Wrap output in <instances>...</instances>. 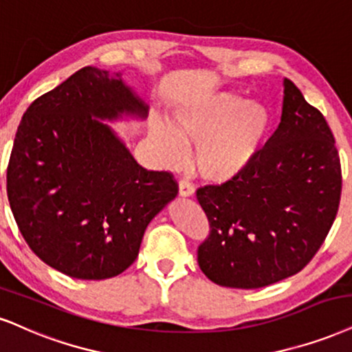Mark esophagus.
Returning <instances> with one entry per match:
<instances>
[{"label": "esophagus", "instance_id": "34e87169", "mask_svg": "<svg viewBox=\"0 0 352 352\" xmlns=\"http://www.w3.org/2000/svg\"><path fill=\"white\" fill-rule=\"evenodd\" d=\"M179 196L181 197H192L194 196V188L188 181H181L179 183Z\"/></svg>", "mask_w": 352, "mask_h": 352}]
</instances>
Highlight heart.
<instances>
[{"mask_svg": "<svg viewBox=\"0 0 352 352\" xmlns=\"http://www.w3.org/2000/svg\"><path fill=\"white\" fill-rule=\"evenodd\" d=\"M271 130V112L263 102L222 93L179 104L168 122L151 119L148 135L169 163L183 156L184 145H196L192 166L202 181L225 184L248 169Z\"/></svg>", "mask_w": 352, "mask_h": 352, "instance_id": "b5f03b06", "label": "heart"}]
</instances>
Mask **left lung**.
<instances>
[{
    "mask_svg": "<svg viewBox=\"0 0 352 352\" xmlns=\"http://www.w3.org/2000/svg\"><path fill=\"white\" fill-rule=\"evenodd\" d=\"M341 197L335 137L322 112L284 80L280 124L236 179L197 189L210 235L197 263L212 282L259 289L302 271L331 228Z\"/></svg>",
    "mask_w": 352,
    "mask_h": 352,
    "instance_id": "1",
    "label": "left lung"
}]
</instances>
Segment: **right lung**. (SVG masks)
<instances>
[{
  "label": "right lung",
  "instance_id": "1",
  "mask_svg": "<svg viewBox=\"0 0 352 352\" xmlns=\"http://www.w3.org/2000/svg\"><path fill=\"white\" fill-rule=\"evenodd\" d=\"M148 104L122 72L85 67L37 98L17 127L8 197L17 227L43 263L101 280L137 259L143 233L177 194L148 171L107 122L143 120Z\"/></svg>",
  "mask_w": 352,
  "mask_h": 352
}]
</instances>
